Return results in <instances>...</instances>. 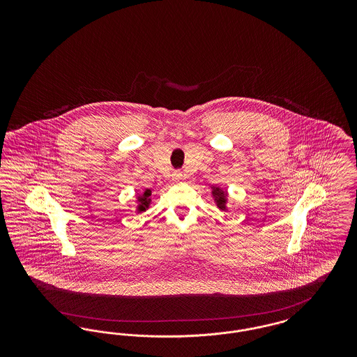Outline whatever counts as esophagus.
Returning <instances> with one entry per match:
<instances>
[{
    "mask_svg": "<svg viewBox=\"0 0 357 357\" xmlns=\"http://www.w3.org/2000/svg\"><path fill=\"white\" fill-rule=\"evenodd\" d=\"M183 179V174L181 172V171H175L174 174H172V181L174 182H181Z\"/></svg>",
    "mask_w": 357,
    "mask_h": 357,
    "instance_id": "obj_1",
    "label": "esophagus"
}]
</instances>
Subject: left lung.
<instances>
[{
    "mask_svg": "<svg viewBox=\"0 0 357 357\" xmlns=\"http://www.w3.org/2000/svg\"><path fill=\"white\" fill-rule=\"evenodd\" d=\"M213 197L215 198V202L220 210H226V192H223L220 187H213Z\"/></svg>",
    "mask_w": 357,
    "mask_h": 357,
    "instance_id": "left-lung-1",
    "label": "left lung"
}]
</instances>
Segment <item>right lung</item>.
<instances>
[{
	"mask_svg": "<svg viewBox=\"0 0 357 357\" xmlns=\"http://www.w3.org/2000/svg\"><path fill=\"white\" fill-rule=\"evenodd\" d=\"M150 197H151V190H149V188H147L142 195H139V197H137V202H139V206H137V213L146 211V208H149L150 202H151Z\"/></svg>",
	"mask_w": 357,
	"mask_h": 357,
	"instance_id": "obj_1",
	"label": "right lung"
}]
</instances>
